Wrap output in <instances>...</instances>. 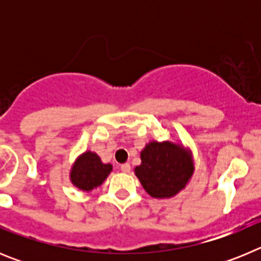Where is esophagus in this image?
I'll use <instances>...</instances> for the list:
<instances>
[{
	"label": "esophagus",
	"instance_id": "34e87169",
	"mask_svg": "<svg viewBox=\"0 0 261 261\" xmlns=\"http://www.w3.org/2000/svg\"><path fill=\"white\" fill-rule=\"evenodd\" d=\"M121 171L123 172H130V165H129V163H123V165H121Z\"/></svg>",
	"mask_w": 261,
	"mask_h": 261
}]
</instances>
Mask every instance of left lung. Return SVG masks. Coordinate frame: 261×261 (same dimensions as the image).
Segmentation results:
<instances>
[{
  "label": "left lung",
  "instance_id": "left-lung-1",
  "mask_svg": "<svg viewBox=\"0 0 261 261\" xmlns=\"http://www.w3.org/2000/svg\"><path fill=\"white\" fill-rule=\"evenodd\" d=\"M193 170L190 150L170 141H151L141 151V165L135 174L151 197L168 199L183 190Z\"/></svg>",
  "mask_w": 261,
  "mask_h": 261
}]
</instances>
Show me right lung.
<instances>
[{"mask_svg":"<svg viewBox=\"0 0 261 261\" xmlns=\"http://www.w3.org/2000/svg\"><path fill=\"white\" fill-rule=\"evenodd\" d=\"M112 166L103 163L98 154L86 151L75 161L70 171V180L77 188L82 191H93L107 179Z\"/></svg>","mask_w":261,"mask_h":261,"instance_id":"add662e5","label":"right lung"}]
</instances>
